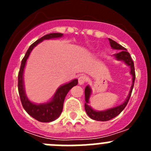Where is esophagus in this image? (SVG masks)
<instances>
[{
	"label": "esophagus",
	"instance_id": "esophagus-1",
	"mask_svg": "<svg viewBox=\"0 0 151 151\" xmlns=\"http://www.w3.org/2000/svg\"><path fill=\"white\" fill-rule=\"evenodd\" d=\"M86 81H87V77L85 76H81L78 78V84L81 85H84L86 82Z\"/></svg>",
	"mask_w": 151,
	"mask_h": 151
}]
</instances>
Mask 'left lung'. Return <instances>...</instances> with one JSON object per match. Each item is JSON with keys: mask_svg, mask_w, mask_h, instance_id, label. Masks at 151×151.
<instances>
[{"mask_svg": "<svg viewBox=\"0 0 151 151\" xmlns=\"http://www.w3.org/2000/svg\"><path fill=\"white\" fill-rule=\"evenodd\" d=\"M109 41H110V46L113 49L115 50H118L119 51L115 54L113 55V57H115L117 60L122 61L125 63V65H127L130 67V73L132 76V84L131 86V89L129 91V95H128L127 98L122 103V104L119 105V106H114L113 108H110L106 110H103V111H97L94 110V109H92L90 106H89V99H90L91 94V88L89 85H87L85 87V111L88 115L90 118L92 119L97 121H108L111 119L114 118V117L117 116L125 109V107L127 105L128 102L129 101V98L132 94V91L133 87H134V80H135V73H134V63H133L132 59L131 57L130 54L127 50L123 47L122 45H119L117 42L109 38Z\"/></svg>", "mask_w": 151, "mask_h": 151, "instance_id": "obj_1", "label": "left lung"}]
</instances>
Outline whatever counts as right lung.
Wrapping results in <instances>:
<instances>
[{
	"label": "right lung",
	"instance_id": "obj_1",
	"mask_svg": "<svg viewBox=\"0 0 151 151\" xmlns=\"http://www.w3.org/2000/svg\"><path fill=\"white\" fill-rule=\"evenodd\" d=\"M63 35L62 33H50L46 35L41 37L38 40L34 42L28 49L26 55L23 57L19 72L18 75V90L19 97L23 106L24 110L28 113V114L35 119L36 120L41 122H50L54 121L60 116L62 113L63 107V103L66 94L73 87L77 85L78 79H73L69 83L64 84L61 85L60 87L57 88L55 94H54L52 99L48 102L44 103V104H34L32 101L28 99L27 96L25 91L23 81V73L24 69L26 67V64L27 59L29 58L30 53L33 50L35 47L38 44L41 43L44 40L54 39V38H61Z\"/></svg>",
	"mask_w": 151,
	"mask_h": 151
}]
</instances>
